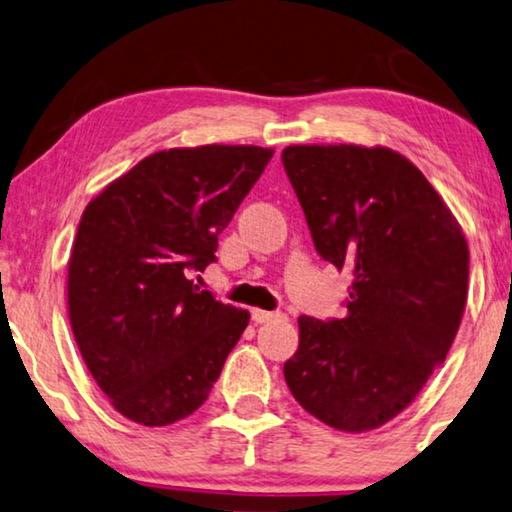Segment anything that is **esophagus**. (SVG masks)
Wrapping results in <instances>:
<instances>
[{
	"label": "esophagus",
	"instance_id": "34e87169",
	"mask_svg": "<svg viewBox=\"0 0 512 512\" xmlns=\"http://www.w3.org/2000/svg\"><path fill=\"white\" fill-rule=\"evenodd\" d=\"M250 316H253L255 323H271V321L285 319V314L282 312H266V310H253L250 312Z\"/></svg>",
	"mask_w": 512,
	"mask_h": 512
}]
</instances>
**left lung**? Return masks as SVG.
Listing matches in <instances>:
<instances>
[{
  "label": "left lung",
  "instance_id": "1",
  "mask_svg": "<svg viewBox=\"0 0 512 512\" xmlns=\"http://www.w3.org/2000/svg\"><path fill=\"white\" fill-rule=\"evenodd\" d=\"M282 166L316 253L353 275L344 319H298L285 380L323 424L371 431L449 353L467 300L465 234L421 170L387 148L291 145Z\"/></svg>",
  "mask_w": 512,
  "mask_h": 512
}]
</instances>
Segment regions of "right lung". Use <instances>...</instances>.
Listing matches in <instances>:
<instances>
[{
    "mask_svg": "<svg viewBox=\"0 0 512 512\" xmlns=\"http://www.w3.org/2000/svg\"><path fill=\"white\" fill-rule=\"evenodd\" d=\"M273 157L255 145L164 150L88 202L68 264L72 332L113 408L143 426L196 412L250 314L189 280Z\"/></svg>",
    "mask_w": 512,
    "mask_h": 512,
    "instance_id": "right-lung-1",
    "label": "right lung"
}]
</instances>
